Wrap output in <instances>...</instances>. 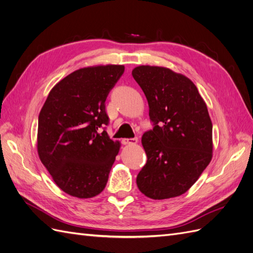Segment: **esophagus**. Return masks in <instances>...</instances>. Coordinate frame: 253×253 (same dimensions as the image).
Returning a JSON list of instances; mask_svg holds the SVG:
<instances>
[{"mask_svg":"<svg viewBox=\"0 0 253 253\" xmlns=\"http://www.w3.org/2000/svg\"><path fill=\"white\" fill-rule=\"evenodd\" d=\"M137 141H138V138H137V137H135V138L122 139V143L124 144H135V143H137Z\"/></svg>","mask_w":253,"mask_h":253,"instance_id":"34e87169","label":"esophagus"}]
</instances>
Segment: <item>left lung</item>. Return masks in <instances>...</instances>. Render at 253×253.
<instances>
[{
  "mask_svg": "<svg viewBox=\"0 0 253 253\" xmlns=\"http://www.w3.org/2000/svg\"><path fill=\"white\" fill-rule=\"evenodd\" d=\"M149 103L153 128L142 135L147 164L137 175L153 200L179 196L194 185L212 158V122L194 83L166 67L132 72Z\"/></svg>",
  "mask_w": 253,
  "mask_h": 253,
  "instance_id": "left-lung-1",
  "label": "left lung"
}]
</instances>
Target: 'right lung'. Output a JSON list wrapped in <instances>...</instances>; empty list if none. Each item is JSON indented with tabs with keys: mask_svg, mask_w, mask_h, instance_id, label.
Segmentation results:
<instances>
[{
	"mask_svg": "<svg viewBox=\"0 0 253 253\" xmlns=\"http://www.w3.org/2000/svg\"><path fill=\"white\" fill-rule=\"evenodd\" d=\"M124 72V65L80 68L52 87L40 112L38 154L72 196L94 197L108 182L120 143L105 131V100Z\"/></svg>",
	"mask_w": 253,
	"mask_h": 253,
	"instance_id": "1",
	"label": "right lung"
}]
</instances>
